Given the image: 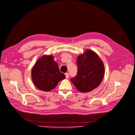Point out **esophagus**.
<instances>
[{
  "mask_svg": "<svg viewBox=\"0 0 135 135\" xmlns=\"http://www.w3.org/2000/svg\"><path fill=\"white\" fill-rule=\"evenodd\" d=\"M65 76H66V78L68 79L69 77V73H65Z\"/></svg>",
  "mask_w": 135,
  "mask_h": 135,
  "instance_id": "34e87169",
  "label": "esophagus"
}]
</instances>
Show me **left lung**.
<instances>
[{
	"label": "left lung",
	"instance_id": "left-lung-1",
	"mask_svg": "<svg viewBox=\"0 0 135 135\" xmlns=\"http://www.w3.org/2000/svg\"><path fill=\"white\" fill-rule=\"evenodd\" d=\"M78 73L71 81L81 92H91L100 84L103 79L104 66L94 52L87 49L77 59Z\"/></svg>",
	"mask_w": 135,
	"mask_h": 135
}]
</instances>
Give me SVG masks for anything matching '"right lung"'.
<instances>
[{
    "instance_id": "right-lung-1",
    "label": "right lung",
    "mask_w": 135,
    "mask_h": 135,
    "mask_svg": "<svg viewBox=\"0 0 135 135\" xmlns=\"http://www.w3.org/2000/svg\"><path fill=\"white\" fill-rule=\"evenodd\" d=\"M31 76L35 85L46 92L52 90L59 81L65 79L51 55H44L38 59L32 69Z\"/></svg>"
}]
</instances>
